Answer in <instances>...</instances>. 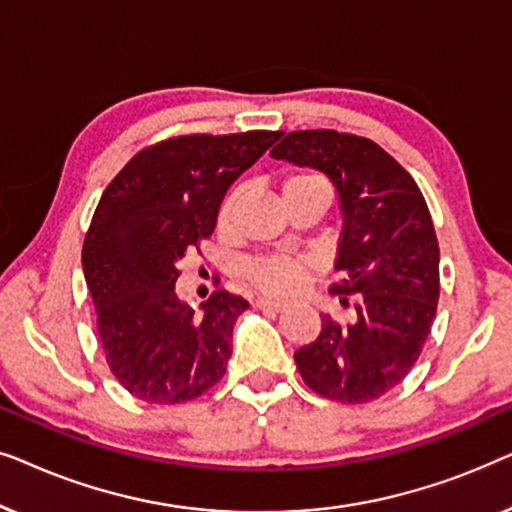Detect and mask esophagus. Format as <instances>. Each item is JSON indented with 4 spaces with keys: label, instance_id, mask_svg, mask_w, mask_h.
<instances>
[{
    "label": "esophagus",
    "instance_id": "1",
    "mask_svg": "<svg viewBox=\"0 0 512 512\" xmlns=\"http://www.w3.org/2000/svg\"><path fill=\"white\" fill-rule=\"evenodd\" d=\"M256 307H261V310H272V312H284L286 303H279V300H270V298H258Z\"/></svg>",
    "mask_w": 512,
    "mask_h": 512
}]
</instances>
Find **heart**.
I'll list each match as a JSON object with an SVG mask.
<instances>
[{"instance_id": "b5f03b06", "label": "heart", "mask_w": 512, "mask_h": 512, "mask_svg": "<svg viewBox=\"0 0 512 512\" xmlns=\"http://www.w3.org/2000/svg\"><path fill=\"white\" fill-rule=\"evenodd\" d=\"M300 186H326L324 179L317 177V174H296V177H289L284 181V191L289 188H300ZM237 202V195H230L226 205L221 209V219L226 221L230 212H233ZM307 275H310V263L303 261V258H286V256H270V258H258V261L249 263L247 277L249 282L256 286L258 291L268 293V296L286 298L293 296L303 289L307 282Z\"/></svg>"}]
</instances>
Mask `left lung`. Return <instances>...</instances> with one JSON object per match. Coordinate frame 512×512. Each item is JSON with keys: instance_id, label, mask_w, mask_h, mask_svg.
Here are the masks:
<instances>
[{"instance_id": "left-lung-1", "label": "left lung", "mask_w": 512, "mask_h": 512, "mask_svg": "<svg viewBox=\"0 0 512 512\" xmlns=\"http://www.w3.org/2000/svg\"><path fill=\"white\" fill-rule=\"evenodd\" d=\"M270 156L333 184L342 233L331 293L356 310L352 324L321 317L319 338L293 354L298 373L331 401H375L410 373L436 317L440 251L424 195L387 151L347 132H289Z\"/></svg>"}]
</instances>
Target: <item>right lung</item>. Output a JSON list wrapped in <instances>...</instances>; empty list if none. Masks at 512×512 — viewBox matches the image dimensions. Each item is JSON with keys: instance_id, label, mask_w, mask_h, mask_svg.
Wrapping results in <instances>:
<instances>
[{"instance_id": "right-lung-1", "label": "right lung", "mask_w": 512, "mask_h": 512, "mask_svg": "<svg viewBox=\"0 0 512 512\" xmlns=\"http://www.w3.org/2000/svg\"><path fill=\"white\" fill-rule=\"evenodd\" d=\"M279 132L186 135L139 151L102 193L83 275L111 373L139 401L172 405L221 380L249 303L216 289L200 312L177 296V265L214 233L223 195Z\"/></svg>"}]
</instances>
